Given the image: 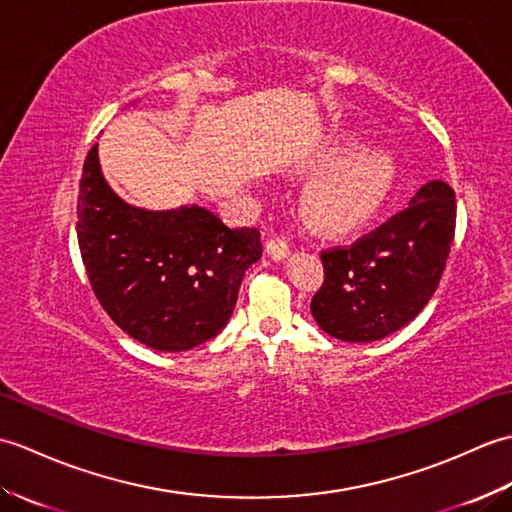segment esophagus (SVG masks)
<instances>
[{
  "instance_id": "1",
  "label": "esophagus",
  "mask_w": 512,
  "mask_h": 512,
  "mask_svg": "<svg viewBox=\"0 0 512 512\" xmlns=\"http://www.w3.org/2000/svg\"><path fill=\"white\" fill-rule=\"evenodd\" d=\"M266 253L273 257L275 262H284L286 257H290V244L284 237H273V239H268Z\"/></svg>"
}]
</instances>
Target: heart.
Segmentation results:
<instances>
[{
    "mask_svg": "<svg viewBox=\"0 0 512 512\" xmlns=\"http://www.w3.org/2000/svg\"><path fill=\"white\" fill-rule=\"evenodd\" d=\"M356 140L336 136L306 160V169L321 171L301 198L306 220L321 231H347L363 222L383 198L391 180V160L378 149L351 151Z\"/></svg>",
    "mask_w": 512,
    "mask_h": 512,
    "instance_id": "1",
    "label": "heart"
}]
</instances>
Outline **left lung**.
Returning <instances> with one entry per match:
<instances>
[{
  "label": "left lung",
  "mask_w": 512,
  "mask_h": 512,
  "mask_svg": "<svg viewBox=\"0 0 512 512\" xmlns=\"http://www.w3.org/2000/svg\"><path fill=\"white\" fill-rule=\"evenodd\" d=\"M455 213V191L433 180L372 233L323 250V284L310 303L321 330L369 343L416 319L440 286Z\"/></svg>",
  "instance_id": "8db88e82"
}]
</instances>
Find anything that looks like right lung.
Instances as JSON below:
<instances>
[{
  "mask_svg": "<svg viewBox=\"0 0 512 512\" xmlns=\"http://www.w3.org/2000/svg\"><path fill=\"white\" fill-rule=\"evenodd\" d=\"M76 237L90 284L112 321L151 350L184 352L220 334L246 270L262 257L257 228H228L202 206L145 211L105 182L88 151Z\"/></svg>",
  "mask_w": 512,
  "mask_h": 512,
  "instance_id": "right-lung-1",
  "label": "right lung"
}]
</instances>
